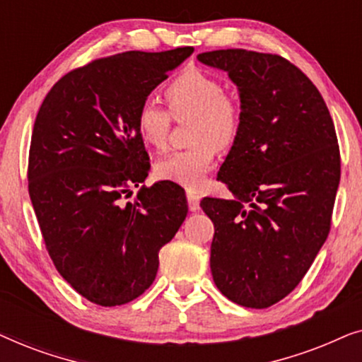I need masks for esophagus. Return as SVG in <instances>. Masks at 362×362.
Masks as SVG:
<instances>
[{"instance_id": "esophagus-1", "label": "esophagus", "mask_w": 362, "mask_h": 362, "mask_svg": "<svg viewBox=\"0 0 362 362\" xmlns=\"http://www.w3.org/2000/svg\"><path fill=\"white\" fill-rule=\"evenodd\" d=\"M199 201H201V197H199V194H197V192L187 191V204H189L191 212L199 211Z\"/></svg>"}]
</instances>
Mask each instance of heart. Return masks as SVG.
Wrapping results in <instances>:
<instances>
[{
	"instance_id": "1",
	"label": "heart",
	"mask_w": 362,
	"mask_h": 362,
	"mask_svg": "<svg viewBox=\"0 0 362 362\" xmlns=\"http://www.w3.org/2000/svg\"><path fill=\"white\" fill-rule=\"evenodd\" d=\"M165 98L170 114L153 102L138 108V135L145 145L161 150L170 136L171 118L176 122L191 118V146L163 158L156 165V175L196 191L214 163L217 148L227 150L235 143L242 127V108L216 77L199 69H187L173 78L165 88Z\"/></svg>"
}]
</instances>
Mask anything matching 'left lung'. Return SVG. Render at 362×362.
<instances>
[{
	"instance_id": "1",
	"label": "left lung",
	"mask_w": 362,
	"mask_h": 362,
	"mask_svg": "<svg viewBox=\"0 0 362 362\" xmlns=\"http://www.w3.org/2000/svg\"><path fill=\"white\" fill-rule=\"evenodd\" d=\"M237 86L242 127L217 180L234 199L204 197L214 222L212 279L247 308H269L300 284L331 229L341 176L329 110L313 82L276 56L221 49L197 56Z\"/></svg>"
}]
</instances>
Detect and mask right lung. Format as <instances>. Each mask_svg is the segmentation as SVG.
Returning <instances> with one entry per match:
<instances>
[{"label": "right lung", "instance_id": "1", "mask_svg": "<svg viewBox=\"0 0 362 362\" xmlns=\"http://www.w3.org/2000/svg\"><path fill=\"white\" fill-rule=\"evenodd\" d=\"M192 47L128 51L74 69L44 98L29 148V197L62 279L92 303L125 305L150 288L158 252L187 216L185 189L150 170L136 112Z\"/></svg>", "mask_w": 362, "mask_h": 362}]
</instances>
